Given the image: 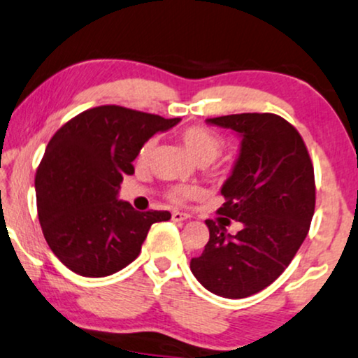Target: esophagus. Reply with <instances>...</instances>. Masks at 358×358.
Masks as SVG:
<instances>
[{"label": "esophagus", "mask_w": 358, "mask_h": 358, "mask_svg": "<svg viewBox=\"0 0 358 358\" xmlns=\"http://www.w3.org/2000/svg\"><path fill=\"white\" fill-rule=\"evenodd\" d=\"M187 219H191V214L179 213V210H174V213H172V220H174V222H182V220Z\"/></svg>", "instance_id": "1"}]
</instances>
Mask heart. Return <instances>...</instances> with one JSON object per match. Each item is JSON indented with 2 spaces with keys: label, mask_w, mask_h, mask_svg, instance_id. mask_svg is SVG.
Instances as JSON below:
<instances>
[{
  "label": "heart",
  "mask_w": 358,
  "mask_h": 358,
  "mask_svg": "<svg viewBox=\"0 0 358 358\" xmlns=\"http://www.w3.org/2000/svg\"><path fill=\"white\" fill-rule=\"evenodd\" d=\"M179 139L182 143L186 151L189 152L194 161L197 164H210L219 157V154L222 152L224 143L213 129H207L204 126H189L186 129L179 132ZM157 139L149 138L145 143L141 145L138 152V162L139 164H145V162L151 161L154 151H156ZM197 187L194 186H179L172 189L171 196L176 202H184L187 199L197 196Z\"/></svg>",
  "instance_id": "b5f03b06"
}]
</instances>
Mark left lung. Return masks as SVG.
Returning <instances> with one entry per match:
<instances>
[{"label": "left lung", "instance_id": "1", "mask_svg": "<svg viewBox=\"0 0 358 358\" xmlns=\"http://www.w3.org/2000/svg\"><path fill=\"white\" fill-rule=\"evenodd\" d=\"M231 129L241 148L220 187L217 222L206 220L209 242L191 271L209 292L244 299L271 285L297 254L315 209L314 167L292 124L275 114L244 113L206 119ZM229 218L243 229L227 234Z\"/></svg>", "mask_w": 358, "mask_h": 358}]
</instances>
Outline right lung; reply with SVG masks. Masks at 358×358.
<instances>
[{"label": "right lung", "instance_id": "right-lung-1", "mask_svg": "<svg viewBox=\"0 0 358 358\" xmlns=\"http://www.w3.org/2000/svg\"><path fill=\"white\" fill-rule=\"evenodd\" d=\"M164 119L121 106L78 114L52 136L38 167V217L50 249L69 271L106 277L138 257L154 222L167 210L139 213L117 194L145 141L169 131Z\"/></svg>", "mask_w": 358, "mask_h": 358}]
</instances>
